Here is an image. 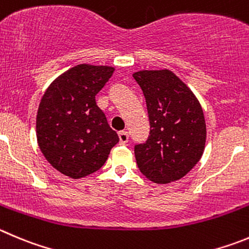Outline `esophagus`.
Returning <instances> with one entry per match:
<instances>
[{
  "label": "esophagus",
  "instance_id": "obj_1",
  "mask_svg": "<svg viewBox=\"0 0 249 249\" xmlns=\"http://www.w3.org/2000/svg\"><path fill=\"white\" fill-rule=\"evenodd\" d=\"M118 135H119V143H120V145H125V143L129 141V135H127L126 131H120Z\"/></svg>",
  "mask_w": 249,
  "mask_h": 249
}]
</instances>
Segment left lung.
<instances>
[{
	"label": "left lung",
	"mask_w": 249,
	"mask_h": 249,
	"mask_svg": "<svg viewBox=\"0 0 249 249\" xmlns=\"http://www.w3.org/2000/svg\"><path fill=\"white\" fill-rule=\"evenodd\" d=\"M132 77L147 106L150 135L135 146L139 169L157 184L183 178L205 150L206 124L200 102L171 70H141Z\"/></svg>",
	"instance_id": "8db88e82"
}]
</instances>
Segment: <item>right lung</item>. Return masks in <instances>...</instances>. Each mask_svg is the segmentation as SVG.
<instances>
[{"mask_svg":"<svg viewBox=\"0 0 249 249\" xmlns=\"http://www.w3.org/2000/svg\"><path fill=\"white\" fill-rule=\"evenodd\" d=\"M114 67L80 64L46 88L36 113V140L46 161L78 179L98 171L119 141L96 103Z\"/></svg>","mask_w":249,"mask_h":249,"instance_id":"obj_1","label":"right lung"}]
</instances>
